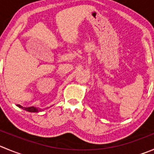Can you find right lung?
<instances>
[{
  "instance_id": "right-lung-1",
  "label": "right lung",
  "mask_w": 154,
  "mask_h": 154,
  "mask_svg": "<svg viewBox=\"0 0 154 154\" xmlns=\"http://www.w3.org/2000/svg\"><path fill=\"white\" fill-rule=\"evenodd\" d=\"M17 106H19L20 108H22V109H23L24 110L29 111V112H39V111L42 110L40 108L38 109V107H34V106H29V107H23V106H22L21 105H20V104H17Z\"/></svg>"
}]
</instances>
